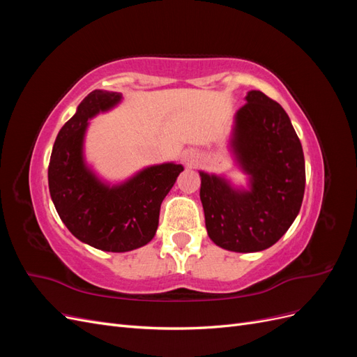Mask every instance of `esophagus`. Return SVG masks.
Masks as SVG:
<instances>
[{
	"label": "esophagus",
	"mask_w": 357,
	"mask_h": 357,
	"mask_svg": "<svg viewBox=\"0 0 357 357\" xmlns=\"http://www.w3.org/2000/svg\"><path fill=\"white\" fill-rule=\"evenodd\" d=\"M183 162H185L186 165H193L197 162V156L193 152H185L183 153Z\"/></svg>",
	"instance_id": "34e87169"
}]
</instances>
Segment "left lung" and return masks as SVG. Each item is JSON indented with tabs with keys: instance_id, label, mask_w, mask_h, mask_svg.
Listing matches in <instances>:
<instances>
[{
	"instance_id": "left-lung-1",
	"label": "left lung",
	"mask_w": 357,
	"mask_h": 357,
	"mask_svg": "<svg viewBox=\"0 0 357 357\" xmlns=\"http://www.w3.org/2000/svg\"><path fill=\"white\" fill-rule=\"evenodd\" d=\"M235 114L231 147L250 176V190H235L225 178L199 172L205 226L214 244L238 253L275 244L294 223L305 190L299 138L283 107L250 91Z\"/></svg>"
}]
</instances>
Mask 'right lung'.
Wrapping results in <instances>:
<instances>
[{"instance_id":"obj_1","label":"right lung","mask_w":357,"mask_h":357,"mask_svg":"<svg viewBox=\"0 0 357 357\" xmlns=\"http://www.w3.org/2000/svg\"><path fill=\"white\" fill-rule=\"evenodd\" d=\"M122 95L92 91L61 128L49 162V190L61 220L80 241L98 250L122 253L153 238L160 204L183 171L180 164L149 167L119 186H107L84 165L88 121L110 110Z\"/></svg>"}]
</instances>
